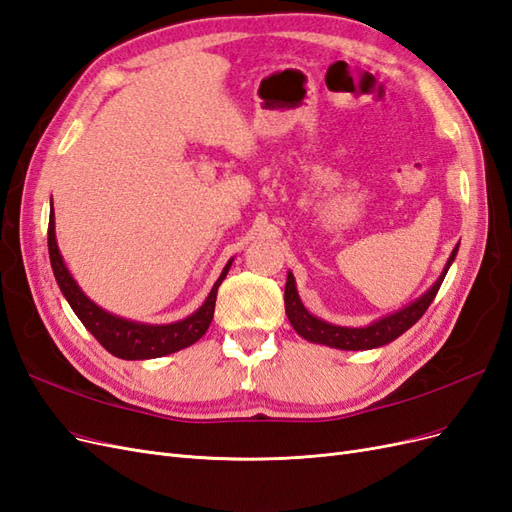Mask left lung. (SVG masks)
Instances as JSON below:
<instances>
[{"instance_id":"left-lung-1","label":"left lung","mask_w":512,"mask_h":512,"mask_svg":"<svg viewBox=\"0 0 512 512\" xmlns=\"http://www.w3.org/2000/svg\"><path fill=\"white\" fill-rule=\"evenodd\" d=\"M457 250H459V245L453 250L451 258H448L446 269L440 275V280L433 284L429 288V292H425L421 299L414 301L412 305H408L404 309H399L397 314H391L374 324H369V327H365V329L335 327V324L318 320L316 316L309 314L299 299V292H297V286H294L292 273H288L286 290H284V305H286V314H288L292 329L297 331L301 337H305L307 342L324 344V346L339 348V350H369V348H378V346L389 344L401 333H406L412 324H416L418 318L427 312V307L431 305L433 299H436V294L444 282V275H446L448 267H451V262L457 256Z\"/></svg>"}]
</instances>
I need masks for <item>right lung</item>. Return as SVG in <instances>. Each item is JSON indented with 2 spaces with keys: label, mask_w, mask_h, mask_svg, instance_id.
I'll return each mask as SVG.
<instances>
[{
  "label": "right lung",
  "mask_w": 512,
  "mask_h": 512,
  "mask_svg": "<svg viewBox=\"0 0 512 512\" xmlns=\"http://www.w3.org/2000/svg\"><path fill=\"white\" fill-rule=\"evenodd\" d=\"M49 256H51L55 280L61 292H64V297L68 299L70 307L74 309V314L79 316V320L85 324V329L94 335L113 356H119V359H126V361L156 359V356H164L196 344L198 339L207 333L209 324L213 320L215 297H218V288L232 262L230 260L224 267L220 280L211 288L207 301L200 305V309H196L192 316L175 324H160V327H153V324H138V322H130V320L106 314L104 309H100L96 303H91L85 297L83 290L72 280V275L64 265V258H61L57 250L53 209H51V220H49Z\"/></svg>",
  "instance_id": "right-lung-1"
}]
</instances>
